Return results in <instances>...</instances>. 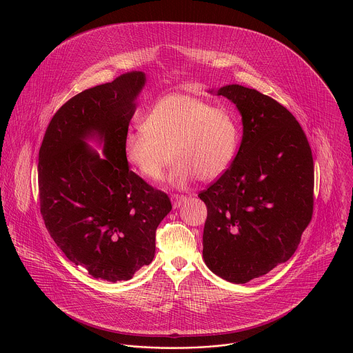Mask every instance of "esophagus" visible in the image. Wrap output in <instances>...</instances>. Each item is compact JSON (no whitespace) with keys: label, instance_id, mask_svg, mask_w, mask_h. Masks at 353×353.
Returning a JSON list of instances; mask_svg holds the SVG:
<instances>
[{"label":"esophagus","instance_id":"1","mask_svg":"<svg viewBox=\"0 0 353 353\" xmlns=\"http://www.w3.org/2000/svg\"><path fill=\"white\" fill-rule=\"evenodd\" d=\"M185 201V196L184 195H179V194H174L172 195V203H173V208H180L181 203Z\"/></svg>","mask_w":353,"mask_h":353}]
</instances>
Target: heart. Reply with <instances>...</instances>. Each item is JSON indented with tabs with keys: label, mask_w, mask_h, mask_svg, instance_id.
Wrapping results in <instances>:
<instances>
[{
	"label": "heart",
	"mask_w": 353,
	"mask_h": 353,
	"mask_svg": "<svg viewBox=\"0 0 353 353\" xmlns=\"http://www.w3.org/2000/svg\"><path fill=\"white\" fill-rule=\"evenodd\" d=\"M239 137L230 110L192 94L169 93L150 108L143 126L126 134L123 151L128 163L150 181L162 179L173 155L177 162L170 181L183 188L196 177H221L235 159Z\"/></svg>",
	"instance_id": "b5f03b06"
}]
</instances>
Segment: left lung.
I'll use <instances>...</instances> for the list:
<instances>
[{"label": "left lung", "mask_w": 353, "mask_h": 353, "mask_svg": "<svg viewBox=\"0 0 353 353\" xmlns=\"http://www.w3.org/2000/svg\"><path fill=\"white\" fill-rule=\"evenodd\" d=\"M217 93L236 104L243 136L228 170L198 195L208 208L203 260L216 275L239 285L297 250L314 213V158L285 105L242 85Z\"/></svg>", "instance_id": "1"}]
</instances>
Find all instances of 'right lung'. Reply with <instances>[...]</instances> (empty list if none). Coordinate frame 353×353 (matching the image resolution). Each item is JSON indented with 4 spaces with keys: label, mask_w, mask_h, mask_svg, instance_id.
Listing matches in <instances>:
<instances>
[{
    "label": "right lung",
    "mask_w": 353,
    "mask_h": 353,
    "mask_svg": "<svg viewBox=\"0 0 353 353\" xmlns=\"http://www.w3.org/2000/svg\"><path fill=\"white\" fill-rule=\"evenodd\" d=\"M141 71L86 89L52 117L39 148L38 195L45 227L93 278L128 281L155 256V232L172 203L129 169L123 144L144 86ZM97 134L104 159L83 143Z\"/></svg>",
    "instance_id": "right-lung-1"
}]
</instances>
